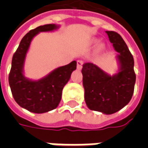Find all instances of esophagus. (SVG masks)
<instances>
[{"mask_svg":"<svg viewBox=\"0 0 148 148\" xmlns=\"http://www.w3.org/2000/svg\"><path fill=\"white\" fill-rule=\"evenodd\" d=\"M82 64H83V62L82 61V60H77V70H82Z\"/></svg>","mask_w":148,"mask_h":148,"instance_id":"esophagus-1","label":"esophagus"}]
</instances>
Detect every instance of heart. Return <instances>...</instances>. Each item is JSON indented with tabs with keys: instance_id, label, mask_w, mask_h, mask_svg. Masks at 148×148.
Wrapping results in <instances>:
<instances>
[{
	"instance_id": "heart-1",
	"label": "heart",
	"mask_w": 148,
	"mask_h": 148,
	"mask_svg": "<svg viewBox=\"0 0 148 148\" xmlns=\"http://www.w3.org/2000/svg\"><path fill=\"white\" fill-rule=\"evenodd\" d=\"M97 42H98V41H97V39H93V40H92V43H93V44H97ZM98 49H99V50H101V49H102V46L100 45L99 47H98Z\"/></svg>"
}]
</instances>
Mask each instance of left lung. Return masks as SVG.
<instances>
[{
    "label": "left lung",
    "instance_id": "8db88e82",
    "mask_svg": "<svg viewBox=\"0 0 148 148\" xmlns=\"http://www.w3.org/2000/svg\"><path fill=\"white\" fill-rule=\"evenodd\" d=\"M117 52L118 71L110 75L97 65L86 62L82 66L85 101L90 110L110 115L129 103L136 83L134 59L122 37L112 31L106 32Z\"/></svg>",
    "mask_w": 148,
    "mask_h": 148
}]
</instances>
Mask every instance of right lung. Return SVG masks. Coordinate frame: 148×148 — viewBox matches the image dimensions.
Masks as SVG:
<instances>
[{
    "label": "right lung",
    "instance_id": "obj_1",
    "mask_svg": "<svg viewBox=\"0 0 148 148\" xmlns=\"http://www.w3.org/2000/svg\"><path fill=\"white\" fill-rule=\"evenodd\" d=\"M60 27L57 24H45L31 30L21 39L12 60L8 82L16 102L23 109L34 113H44L58 107L63 87L77 68V62L55 69L38 80L24 75V63L31 42L39 32H53Z\"/></svg>",
    "mask_w": 148,
    "mask_h": 148
}]
</instances>
